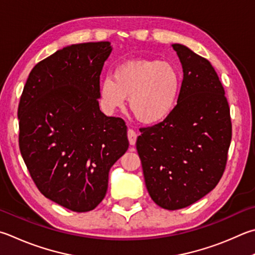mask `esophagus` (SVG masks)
<instances>
[{"instance_id":"1","label":"esophagus","mask_w":255,"mask_h":255,"mask_svg":"<svg viewBox=\"0 0 255 255\" xmlns=\"http://www.w3.org/2000/svg\"><path fill=\"white\" fill-rule=\"evenodd\" d=\"M137 136L138 133L133 130V129H128V139H129V143H130L131 146H133L136 143Z\"/></svg>"}]
</instances>
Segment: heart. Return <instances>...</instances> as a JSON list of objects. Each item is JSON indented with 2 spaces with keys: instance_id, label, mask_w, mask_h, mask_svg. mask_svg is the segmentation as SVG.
I'll list each match as a JSON object with an SVG mask.
<instances>
[{
  "instance_id": "heart-1",
  "label": "heart",
  "mask_w": 255,
  "mask_h": 255,
  "mask_svg": "<svg viewBox=\"0 0 255 255\" xmlns=\"http://www.w3.org/2000/svg\"><path fill=\"white\" fill-rule=\"evenodd\" d=\"M180 79L169 62L135 60L119 64L112 77L101 81L99 98L109 114L124 108L129 97V108L140 123L163 122L177 104Z\"/></svg>"
}]
</instances>
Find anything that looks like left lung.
Masks as SVG:
<instances>
[{
	"label": "left lung",
	"mask_w": 255,
	"mask_h": 255,
	"mask_svg": "<svg viewBox=\"0 0 255 255\" xmlns=\"http://www.w3.org/2000/svg\"><path fill=\"white\" fill-rule=\"evenodd\" d=\"M183 68L173 113L140 128L136 147L151 200L165 210L192 205L210 193L224 173L232 138L224 88L208 60L172 44Z\"/></svg>",
	"instance_id": "1"
}]
</instances>
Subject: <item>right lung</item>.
<instances>
[{
  "label": "right lung",
  "instance_id": "right-lung-1",
  "mask_svg": "<svg viewBox=\"0 0 255 255\" xmlns=\"http://www.w3.org/2000/svg\"><path fill=\"white\" fill-rule=\"evenodd\" d=\"M110 42L71 44L32 69L17 117L18 145L36 187L73 212L104 200L112 166L127 151V126L99 109Z\"/></svg>",
  "mask_w": 255,
  "mask_h": 255
}]
</instances>
